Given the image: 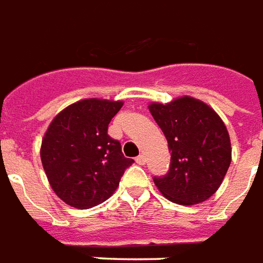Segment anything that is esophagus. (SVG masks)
I'll return each mask as SVG.
<instances>
[{
	"label": "esophagus",
	"instance_id": "esophagus-1",
	"mask_svg": "<svg viewBox=\"0 0 263 263\" xmlns=\"http://www.w3.org/2000/svg\"><path fill=\"white\" fill-rule=\"evenodd\" d=\"M136 162H137L139 165H144V164H145V157H144V155H139V157L136 158Z\"/></svg>",
	"mask_w": 263,
	"mask_h": 263
}]
</instances>
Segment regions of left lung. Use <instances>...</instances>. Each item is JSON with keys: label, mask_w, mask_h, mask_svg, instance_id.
<instances>
[{"label": "left lung", "mask_w": 263, "mask_h": 263, "mask_svg": "<svg viewBox=\"0 0 263 263\" xmlns=\"http://www.w3.org/2000/svg\"><path fill=\"white\" fill-rule=\"evenodd\" d=\"M151 115L171 151L168 174L154 176L155 186L178 204H196L216 193L231 162L226 124L209 105L192 97L151 103Z\"/></svg>", "instance_id": "obj_1"}]
</instances>
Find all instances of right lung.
Here are the masks:
<instances>
[{
    "label": "right lung",
    "instance_id": "1",
    "mask_svg": "<svg viewBox=\"0 0 263 263\" xmlns=\"http://www.w3.org/2000/svg\"><path fill=\"white\" fill-rule=\"evenodd\" d=\"M122 106V101L84 99L61 110L45 133L43 170L55 195L68 206L91 209L105 202L134 162L108 134Z\"/></svg>",
    "mask_w": 263,
    "mask_h": 263
}]
</instances>
